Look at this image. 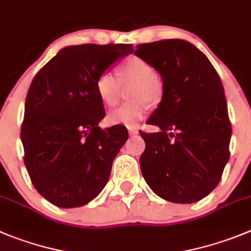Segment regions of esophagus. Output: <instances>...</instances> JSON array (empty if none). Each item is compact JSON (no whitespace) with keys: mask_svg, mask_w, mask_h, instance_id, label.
Wrapping results in <instances>:
<instances>
[{"mask_svg":"<svg viewBox=\"0 0 251 251\" xmlns=\"http://www.w3.org/2000/svg\"><path fill=\"white\" fill-rule=\"evenodd\" d=\"M128 132H129V134H137L138 133V129L135 127H128Z\"/></svg>","mask_w":251,"mask_h":251,"instance_id":"1","label":"esophagus"}]
</instances>
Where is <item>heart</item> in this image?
<instances>
[{
    "instance_id": "heart-1",
    "label": "heart",
    "mask_w": 251,
    "mask_h": 251,
    "mask_svg": "<svg viewBox=\"0 0 251 251\" xmlns=\"http://www.w3.org/2000/svg\"><path fill=\"white\" fill-rule=\"evenodd\" d=\"M118 79L109 72H103L96 79V92L105 105L117 104L121 98L122 87L129 86L127 97L132 102L110 110L107 114L109 124H123L134 127L143 118L148 103L157 104L163 97V83L154 67L147 59L129 56L121 63L117 71Z\"/></svg>"
}]
</instances>
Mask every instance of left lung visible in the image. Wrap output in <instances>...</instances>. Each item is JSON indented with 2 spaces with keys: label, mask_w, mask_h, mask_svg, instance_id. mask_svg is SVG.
I'll list each match as a JSON object with an SVG mask.
<instances>
[{
  "label": "left lung",
  "mask_w": 251,
  "mask_h": 251,
  "mask_svg": "<svg viewBox=\"0 0 251 251\" xmlns=\"http://www.w3.org/2000/svg\"><path fill=\"white\" fill-rule=\"evenodd\" d=\"M134 54L163 79V98L141 133V171L151 189L173 203H195L219 184L230 157L231 123L219 75L208 57L183 40L143 43Z\"/></svg>",
  "instance_id": "obj_1"
}]
</instances>
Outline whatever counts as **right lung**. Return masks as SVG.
<instances>
[{
    "mask_svg": "<svg viewBox=\"0 0 251 251\" xmlns=\"http://www.w3.org/2000/svg\"><path fill=\"white\" fill-rule=\"evenodd\" d=\"M132 50L123 43L70 46L34 75L21 141L32 184L50 203L77 208L105 187L128 132L122 126L98 127L105 112L96 79Z\"/></svg>",
    "mask_w": 251,
    "mask_h": 251,
    "instance_id": "1",
    "label": "right lung"
}]
</instances>
